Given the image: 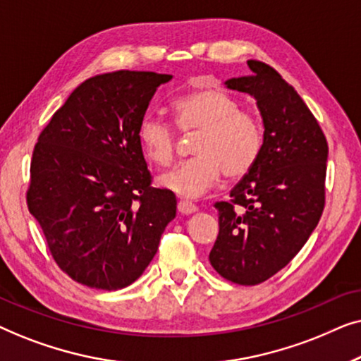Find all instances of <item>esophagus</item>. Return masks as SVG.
Instances as JSON below:
<instances>
[{"label": "esophagus", "mask_w": 361, "mask_h": 361, "mask_svg": "<svg viewBox=\"0 0 361 361\" xmlns=\"http://www.w3.org/2000/svg\"><path fill=\"white\" fill-rule=\"evenodd\" d=\"M177 210H179L182 215H190L194 214V212H197V205H194L189 200H179V204H177Z\"/></svg>", "instance_id": "1"}]
</instances>
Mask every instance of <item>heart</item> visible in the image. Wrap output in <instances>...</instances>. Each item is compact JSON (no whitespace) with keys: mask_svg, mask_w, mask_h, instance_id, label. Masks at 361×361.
Instances as JSON below:
<instances>
[{"mask_svg":"<svg viewBox=\"0 0 361 361\" xmlns=\"http://www.w3.org/2000/svg\"><path fill=\"white\" fill-rule=\"evenodd\" d=\"M177 125L185 135L199 133L194 141L195 159L159 177L162 189L195 199L220 180L240 179L253 169L263 149V128L255 113L220 88H200L174 102ZM137 140L152 164L174 162L177 136L169 123L147 115L137 126Z\"/></svg>","mask_w":361,"mask_h":361,"instance_id":"obj_1","label":"heart"}]
</instances>
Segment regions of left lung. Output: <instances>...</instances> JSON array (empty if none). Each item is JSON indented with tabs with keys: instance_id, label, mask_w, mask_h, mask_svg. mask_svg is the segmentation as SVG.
<instances>
[{
	"instance_id": "1",
	"label": "left lung",
	"mask_w": 361,
	"mask_h": 361,
	"mask_svg": "<svg viewBox=\"0 0 361 361\" xmlns=\"http://www.w3.org/2000/svg\"><path fill=\"white\" fill-rule=\"evenodd\" d=\"M248 77L230 78L250 93L263 118V149L253 169L216 202L219 236L210 264L241 286L264 283L309 240L325 205L329 146L302 98L273 67L248 61Z\"/></svg>"
}]
</instances>
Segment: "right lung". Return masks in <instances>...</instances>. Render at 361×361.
Segmentation results:
<instances>
[{
    "label": "right lung",
    "instance_id": "obj_1",
    "mask_svg": "<svg viewBox=\"0 0 361 361\" xmlns=\"http://www.w3.org/2000/svg\"><path fill=\"white\" fill-rule=\"evenodd\" d=\"M171 78L135 71L88 78L34 146L27 209L59 268L88 288L135 283L176 216V195L151 187L137 140L152 95Z\"/></svg>",
    "mask_w": 361,
    "mask_h": 361
}]
</instances>
